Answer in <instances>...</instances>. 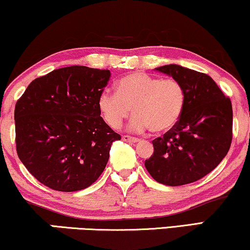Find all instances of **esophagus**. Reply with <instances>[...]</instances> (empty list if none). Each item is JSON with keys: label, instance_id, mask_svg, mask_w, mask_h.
I'll use <instances>...</instances> for the list:
<instances>
[{"label": "esophagus", "instance_id": "34e87169", "mask_svg": "<svg viewBox=\"0 0 250 250\" xmlns=\"http://www.w3.org/2000/svg\"><path fill=\"white\" fill-rule=\"evenodd\" d=\"M122 139H124L125 142H128V143H137V142H139L138 138H136V137L128 136V135L122 136Z\"/></svg>", "mask_w": 250, "mask_h": 250}]
</instances>
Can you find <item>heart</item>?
Listing matches in <instances>:
<instances>
[{"label": "heart", "mask_w": 250, "mask_h": 250, "mask_svg": "<svg viewBox=\"0 0 250 250\" xmlns=\"http://www.w3.org/2000/svg\"><path fill=\"white\" fill-rule=\"evenodd\" d=\"M186 103V91L175 78L129 73L119 80L117 91L104 90L98 97V108L107 125L118 129L132 113L130 128L136 131L149 129L162 133L178 124Z\"/></svg>", "instance_id": "obj_1"}]
</instances>
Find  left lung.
Wrapping results in <instances>:
<instances>
[{
	"label": "left lung",
	"mask_w": 250,
	"mask_h": 250,
	"mask_svg": "<svg viewBox=\"0 0 250 250\" xmlns=\"http://www.w3.org/2000/svg\"><path fill=\"white\" fill-rule=\"evenodd\" d=\"M156 70L182 83L186 103L178 124L152 142L154 153L145 167L160 184H191L213 171L229 152L231 100L206 73L177 64Z\"/></svg>",
	"instance_id": "obj_1"
}]
</instances>
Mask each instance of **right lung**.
Segmentation results:
<instances>
[{"instance_id":"1","label":"right lung","mask_w":250,"mask_h":250,"mask_svg":"<svg viewBox=\"0 0 250 250\" xmlns=\"http://www.w3.org/2000/svg\"><path fill=\"white\" fill-rule=\"evenodd\" d=\"M110 77V70L83 65L56 69L33 80L17 101V154L41 184L77 191L100 178L112 143L121 139L98 108Z\"/></svg>"}]
</instances>
